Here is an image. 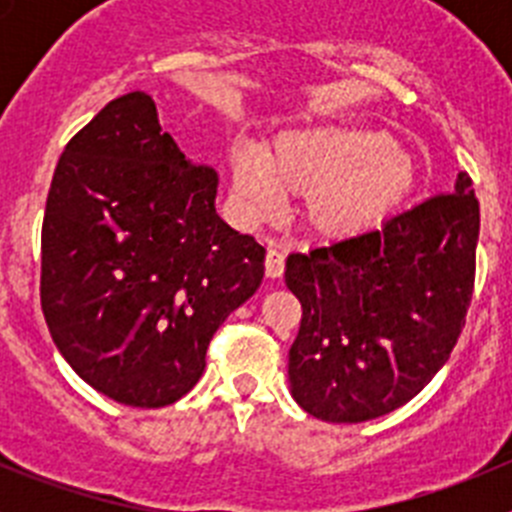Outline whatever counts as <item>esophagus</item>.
Wrapping results in <instances>:
<instances>
[{"label":"esophagus","instance_id":"obj_1","mask_svg":"<svg viewBox=\"0 0 512 512\" xmlns=\"http://www.w3.org/2000/svg\"><path fill=\"white\" fill-rule=\"evenodd\" d=\"M284 274V253L279 251V248L271 246L269 251H266V277L277 279Z\"/></svg>","mask_w":512,"mask_h":512}]
</instances>
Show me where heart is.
<instances>
[{
    "label": "heart",
    "mask_w": 512,
    "mask_h": 512,
    "mask_svg": "<svg viewBox=\"0 0 512 512\" xmlns=\"http://www.w3.org/2000/svg\"><path fill=\"white\" fill-rule=\"evenodd\" d=\"M235 197L251 215L305 194V223L323 238H354L384 223L415 187L413 158L382 130L323 122L282 133L271 151L238 143L230 156Z\"/></svg>",
    "instance_id": "heart-1"
}]
</instances>
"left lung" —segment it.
Here are the masks:
<instances>
[{
	"label": "left lung",
	"instance_id": "left-lung-1",
	"mask_svg": "<svg viewBox=\"0 0 512 512\" xmlns=\"http://www.w3.org/2000/svg\"><path fill=\"white\" fill-rule=\"evenodd\" d=\"M479 202L467 171L379 230L292 253L284 282L300 300L289 348L292 397L325 423L402 408L454 351L474 292Z\"/></svg>",
	"mask_w": 512,
	"mask_h": 512
}]
</instances>
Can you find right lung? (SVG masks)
Segmentation results:
<instances>
[{"label": "right lung", "mask_w": 512, "mask_h": 512, "mask_svg": "<svg viewBox=\"0 0 512 512\" xmlns=\"http://www.w3.org/2000/svg\"><path fill=\"white\" fill-rule=\"evenodd\" d=\"M215 169L184 158L146 92L63 148L40 235L53 343L94 390L164 408L205 372L215 330L264 279V246L215 212Z\"/></svg>", "instance_id": "obj_1"}]
</instances>
